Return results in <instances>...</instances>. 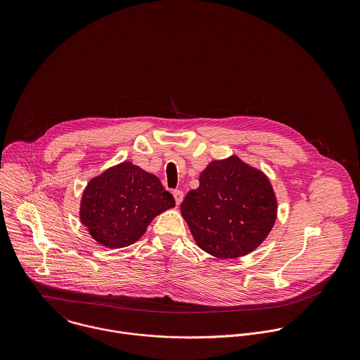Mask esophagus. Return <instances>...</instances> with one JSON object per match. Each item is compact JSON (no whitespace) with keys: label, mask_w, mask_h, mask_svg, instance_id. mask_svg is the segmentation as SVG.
<instances>
[{"label":"esophagus","mask_w":360,"mask_h":360,"mask_svg":"<svg viewBox=\"0 0 360 360\" xmlns=\"http://www.w3.org/2000/svg\"><path fill=\"white\" fill-rule=\"evenodd\" d=\"M173 197H174V200H176V204L180 205L181 201H183V198H184V193H183L181 190H174V191H173Z\"/></svg>","instance_id":"obj_1"}]
</instances>
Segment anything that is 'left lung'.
Here are the masks:
<instances>
[{
	"label": "left lung",
	"instance_id": "left-lung-1",
	"mask_svg": "<svg viewBox=\"0 0 360 360\" xmlns=\"http://www.w3.org/2000/svg\"><path fill=\"white\" fill-rule=\"evenodd\" d=\"M180 212L201 250L219 259L255 251L271 231L277 198L267 176L233 155L212 160Z\"/></svg>",
	"mask_w": 360,
	"mask_h": 360
}]
</instances>
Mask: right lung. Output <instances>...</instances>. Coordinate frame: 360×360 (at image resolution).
Listing matches in <instances>:
<instances>
[{"label": "right lung", "instance_id": "1", "mask_svg": "<svg viewBox=\"0 0 360 360\" xmlns=\"http://www.w3.org/2000/svg\"><path fill=\"white\" fill-rule=\"evenodd\" d=\"M174 205L155 174L122 162L89 181L80 220L98 244L123 248L141 238L155 216Z\"/></svg>", "mask_w": 360, "mask_h": 360}]
</instances>
